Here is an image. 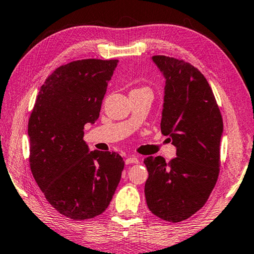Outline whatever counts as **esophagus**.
I'll use <instances>...</instances> for the list:
<instances>
[{
	"label": "esophagus",
	"mask_w": 254,
	"mask_h": 254,
	"mask_svg": "<svg viewBox=\"0 0 254 254\" xmlns=\"http://www.w3.org/2000/svg\"><path fill=\"white\" fill-rule=\"evenodd\" d=\"M139 163V159L136 158L135 156H132V157H127L126 159V164L127 165H130V164H138Z\"/></svg>",
	"instance_id": "34e87169"
}]
</instances>
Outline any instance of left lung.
I'll use <instances>...</instances> for the list:
<instances>
[{"mask_svg": "<svg viewBox=\"0 0 254 254\" xmlns=\"http://www.w3.org/2000/svg\"><path fill=\"white\" fill-rule=\"evenodd\" d=\"M166 79L160 130L176 147L175 158L147 157V206L170 223L190 218L204 206L219 175L223 118L204 75L184 60L155 55Z\"/></svg>", "mask_w": 254, "mask_h": 254, "instance_id": "obj_1", "label": "left lung"}]
</instances>
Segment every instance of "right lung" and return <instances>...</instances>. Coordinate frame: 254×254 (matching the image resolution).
Wrapping results in <instances>:
<instances>
[{
	"instance_id": "1",
	"label": "right lung",
	"mask_w": 254,
	"mask_h": 254,
	"mask_svg": "<svg viewBox=\"0 0 254 254\" xmlns=\"http://www.w3.org/2000/svg\"><path fill=\"white\" fill-rule=\"evenodd\" d=\"M118 62L87 59L59 66L40 87L28 122L36 183L55 210L73 220L106 210L124 168L118 152H88L83 140L84 126L99 118Z\"/></svg>"
}]
</instances>
